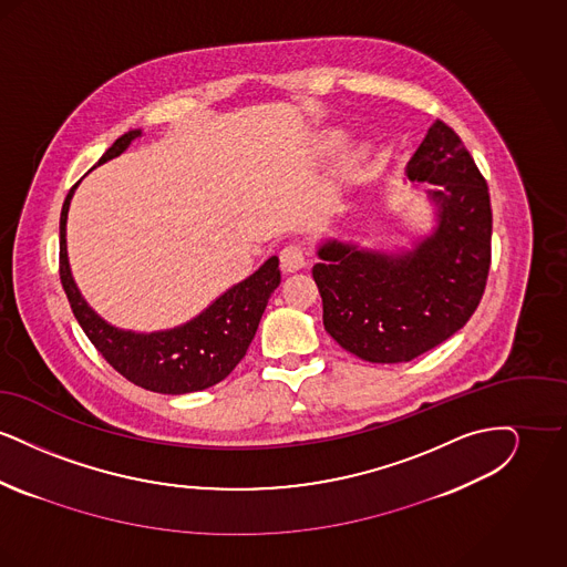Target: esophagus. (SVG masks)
<instances>
[{
  "label": "esophagus",
  "instance_id": "1",
  "mask_svg": "<svg viewBox=\"0 0 567 567\" xmlns=\"http://www.w3.org/2000/svg\"><path fill=\"white\" fill-rule=\"evenodd\" d=\"M306 266V248L299 243L287 244L280 250V268L282 271H297Z\"/></svg>",
  "mask_w": 567,
  "mask_h": 567
}]
</instances>
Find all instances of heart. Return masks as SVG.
Returning <instances> with one entry per match:
<instances>
[{
    "label": "heart",
    "instance_id": "obj_1",
    "mask_svg": "<svg viewBox=\"0 0 567 567\" xmlns=\"http://www.w3.org/2000/svg\"><path fill=\"white\" fill-rule=\"evenodd\" d=\"M365 151H368L365 146H357V148H354V157H363V155H365Z\"/></svg>",
    "mask_w": 567,
    "mask_h": 567
}]
</instances>
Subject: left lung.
I'll return each instance as SVG.
<instances>
[{
    "instance_id": "obj_1",
    "label": "left lung",
    "mask_w": 567,
    "mask_h": 567,
    "mask_svg": "<svg viewBox=\"0 0 567 567\" xmlns=\"http://www.w3.org/2000/svg\"><path fill=\"white\" fill-rule=\"evenodd\" d=\"M405 178L432 204L430 234L398 250L324 238L312 268L327 333L372 363L412 361L457 333L481 303L491 264L485 178L446 123L427 130Z\"/></svg>"
}]
</instances>
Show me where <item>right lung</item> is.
<instances>
[{
	"mask_svg": "<svg viewBox=\"0 0 567 567\" xmlns=\"http://www.w3.org/2000/svg\"><path fill=\"white\" fill-rule=\"evenodd\" d=\"M140 135L142 130H130L121 135L97 165L123 155ZM76 187L79 183L70 189L61 208L59 274L72 312L93 347L102 352V357L118 374L146 391L163 395L204 391L229 377L248 351L268 299L280 285L278 257L274 255L243 282L229 287L187 323L151 333L118 329L89 306L72 276L65 231L70 202Z\"/></svg>",
	"mask_w": 567,
	"mask_h": 567,
	"instance_id": "right-lung-1",
	"label": "right lung"
}]
</instances>
